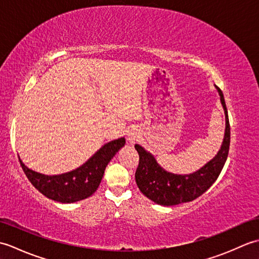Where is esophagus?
<instances>
[{"mask_svg":"<svg viewBox=\"0 0 259 259\" xmlns=\"http://www.w3.org/2000/svg\"><path fill=\"white\" fill-rule=\"evenodd\" d=\"M138 138H139V136L137 135V133H133V131H131V133L128 134V141L130 142V144H135V142L138 140Z\"/></svg>","mask_w":259,"mask_h":259,"instance_id":"obj_1","label":"esophagus"}]
</instances>
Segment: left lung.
Listing matches in <instances>:
<instances>
[{
    "instance_id": "obj_1",
    "label": "left lung",
    "mask_w": 259,
    "mask_h": 259,
    "mask_svg": "<svg viewBox=\"0 0 259 259\" xmlns=\"http://www.w3.org/2000/svg\"><path fill=\"white\" fill-rule=\"evenodd\" d=\"M221 101L226 115V130L221 150L212 160L190 175H175L163 170L157 163L155 157L144 148L136 145L139 153V164L136 170V183L140 191L153 202L162 206H174L181 202L192 201L210 188L217 180L227 160L230 145V125L226 103L222 90Z\"/></svg>"
}]
</instances>
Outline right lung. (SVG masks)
I'll return each mask as SVG.
<instances>
[{"instance_id": "obj_1", "label": "right lung", "mask_w": 259, "mask_h": 259, "mask_svg": "<svg viewBox=\"0 0 259 259\" xmlns=\"http://www.w3.org/2000/svg\"><path fill=\"white\" fill-rule=\"evenodd\" d=\"M124 144V138L108 142L81 167L57 176L35 172L19 160L27 179L42 195L54 201L70 203L85 199L98 189L107 164Z\"/></svg>"}]
</instances>
